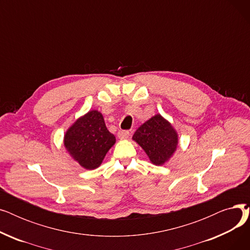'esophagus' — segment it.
Segmentation results:
<instances>
[{
  "label": "esophagus",
  "mask_w": 250,
  "mask_h": 250,
  "mask_svg": "<svg viewBox=\"0 0 250 250\" xmlns=\"http://www.w3.org/2000/svg\"><path fill=\"white\" fill-rule=\"evenodd\" d=\"M128 136H129V133L127 130H118L117 133V137L120 140H125L128 138Z\"/></svg>",
  "instance_id": "1"
}]
</instances>
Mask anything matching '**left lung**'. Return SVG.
<instances>
[{
    "mask_svg": "<svg viewBox=\"0 0 250 250\" xmlns=\"http://www.w3.org/2000/svg\"><path fill=\"white\" fill-rule=\"evenodd\" d=\"M63 147L73 160L87 170L98 168L116 139L105 125L100 111L89 110L78 117L63 135Z\"/></svg>",
    "mask_w": 250,
    "mask_h": 250,
    "instance_id": "obj_1",
    "label": "left lung"
}]
</instances>
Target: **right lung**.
<instances>
[{
    "label": "right lung",
    "mask_w": 250,
    "mask_h": 250,
    "mask_svg": "<svg viewBox=\"0 0 250 250\" xmlns=\"http://www.w3.org/2000/svg\"><path fill=\"white\" fill-rule=\"evenodd\" d=\"M132 139L157 166L169 162L178 147L177 130L160 113L140 125Z\"/></svg>",
    "instance_id": "1"
}]
</instances>
